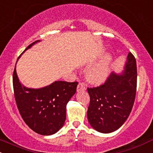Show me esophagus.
Wrapping results in <instances>:
<instances>
[{
  "label": "esophagus",
  "instance_id": "esophagus-1",
  "mask_svg": "<svg viewBox=\"0 0 153 153\" xmlns=\"http://www.w3.org/2000/svg\"><path fill=\"white\" fill-rule=\"evenodd\" d=\"M85 90H86V88L85 86V85L82 82L79 83V85H77V92H79V91H85Z\"/></svg>",
  "mask_w": 153,
  "mask_h": 153
}]
</instances>
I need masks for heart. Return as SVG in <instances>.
<instances>
[{
	"label": "heart",
	"mask_w": 153,
	"mask_h": 153,
	"mask_svg": "<svg viewBox=\"0 0 153 153\" xmlns=\"http://www.w3.org/2000/svg\"><path fill=\"white\" fill-rule=\"evenodd\" d=\"M111 56L106 53L102 60L88 69L86 73V79L89 82L100 85L106 81L111 74Z\"/></svg>",
	"instance_id": "obj_1"
}]
</instances>
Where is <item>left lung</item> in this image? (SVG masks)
Instances as JSON below:
<instances>
[{
  "instance_id": "left-lung-1",
  "label": "left lung",
  "mask_w": 153,
  "mask_h": 153,
  "mask_svg": "<svg viewBox=\"0 0 153 153\" xmlns=\"http://www.w3.org/2000/svg\"><path fill=\"white\" fill-rule=\"evenodd\" d=\"M136 85V61L130 52L120 74L113 72L104 85L88 88L87 116L91 127L102 133H112L122 127L133 108Z\"/></svg>"
}]
</instances>
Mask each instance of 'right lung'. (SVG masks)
<instances>
[{
  "instance_id": "right-lung-1",
  "label": "right lung",
  "mask_w": 153,
  "mask_h": 153,
  "mask_svg": "<svg viewBox=\"0 0 153 153\" xmlns=\"http://www.w3.org/2000/svg\"><path fill=\"white\" fill-rule=\"evenodd\" d=\"M40 41L29 45L19 56L17 62L26 50ZM77 85V82L55 81L40 88H27L19 80L16 65L14 70L13 88L19 112L25 123L40 135H53L63 127L66 105L76 93Z\"/></svg>"
}]
</instances>
